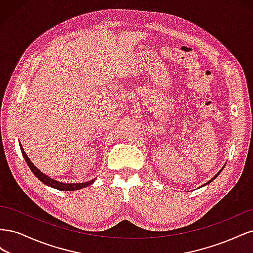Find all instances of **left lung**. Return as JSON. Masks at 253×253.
Segmentation results:
<instances>
[{"mask_svg": "<svg viewBox=\"0 0 253 253\" xmlns=\"http://www.w3.org/2000/svg\"><path fill=\"white\" fill-rule=\"evenodd\" d=\"M221 171H223V169H221V170H220V171H219V172H218V173H217V174H216V175H215V176H214V177H213V178H211V179H210V180H209V181H208V182H207V183H210V182H211V181H213V180H214V179H215V178H216V177H217V176H218V175H219V173H220V172H221ZM207 183H205V185H204V186H206V185H207Z\"/></svg>", "mask_w": 253, "mask_h": 253, "instance_id": "obj_1", "label": "left lung"}]
</instances>
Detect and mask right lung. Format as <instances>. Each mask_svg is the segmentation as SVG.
I'll list each match as a JSON object with an SVG mask.
<instances>
[{
	"label": "right lung",
	"mask_w": 253,
	"mask_h": 253,
	"mask_svg": "<svg viewBox=\"0 0 253 253\" xmlns=\"http://www.w3.org/2000/svg\"><path fill=\"white\" fill-rule=\"evenodd\" d=\"M20 148H21V152H22V155L23 157H24L25 162L27 163L29 169L32 170V172L36 175V177L39 179L40 181H42L44 185L46 186H49L53 189H57V190H61V191H75V190H79V189H82V188H85V187H88L90 186L91 183H93L95 181V179H91L89 181H86V182H80V183H65V182H60L58 180H55L52 179L50 177H48L47 175H45L44 173H42L38 168L30 162V159L28 158V156L26 155V153L24 152V149L22 148V145L20 144Z\"/></svg>",
	"instance_id": "add662e5"
}]
</instances>
